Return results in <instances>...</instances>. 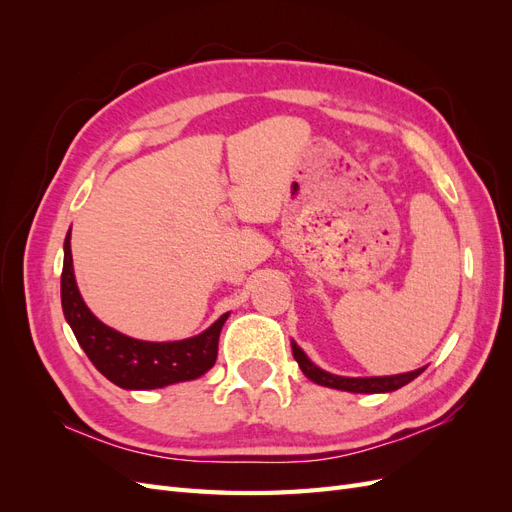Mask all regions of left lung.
Returning a JSON list of instances; mask_svg holds the SVG:
<instances>
[{"label":"left lung","instance_id":"1","mask_svg":"<svg viewBox=\"0 0 512 512\" xmlns=\"http://www.w3.org/2000/svg\"><path fill=\"white\" fill-rule=\"evenodd\" d=\"M294 361L299 363L303 374L320 384V386H329V389L337 391H348V393H391L406 386L414 378H418L425 371V367H418L414 371H408V374H397V376H371V378H346V376H335L329 374V371L320 369L312 361L307 359V354L297 346V342H290Z\"/></svg>","mask_w":512,"mask_h":512}]
</instances>
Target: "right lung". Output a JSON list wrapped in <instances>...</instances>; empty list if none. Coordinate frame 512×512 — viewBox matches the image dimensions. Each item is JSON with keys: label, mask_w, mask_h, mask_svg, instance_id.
I'll return each instance as SVG.
<instances>
[{"label": "right lung", "mask_w": 512, "mask_h": 512, "mask_svg": "<svg viewBox=\"0 0 512 512\" xmlns=\"http://www.w3.org/2000/svg\"><path fill=\"white\" fill-rule=\"evenodd\" d=\"M61 307L70 329L89 361L104 378L128 391L162 389L168 384L196 380L215 365L218 339L230 314H222L211 327L179 342H143L123 335L98 320L85 305L74 280L70 230L64 241L61 271Z\"/></svg>", "instance_id": "right-lung-1"}]
</instances>
